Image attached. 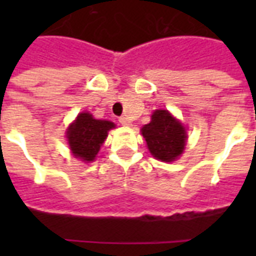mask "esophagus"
I'll return each mask as SVG.
<instances>
[{
  "instance_id": "34e87169",
  "label": "esophagus",
  "mask_w": 256,
  "mask_h": 256,
  "mask_svg": "<svg viewBox=\"0 0 256 256\" xmlns=\"http://www.w3.org/2000/svg\"><path fill=\"white\" fill-rule=\"evenodd\" d=\"M120 124H122V126H132V122H130L128 118H126V116H120Z\"/></svg>"
}]
</instances>
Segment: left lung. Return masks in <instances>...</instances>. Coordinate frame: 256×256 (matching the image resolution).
<instances>
[{"label":"left lung","mask_w":256,"mask_h":256,"mask_svg":"<svg viewBox=\"0 0 256 256\" xmlns=\"http://www.w3.org/2000/svg\"><path fill=\"white\" fill-rule=\"evenodd\" d=\"M140 132L148 152L162 162L175 160L186 146V128L168 110H156L150 124H144Z\"/></svg>","instance_id":"8db88e82"}]
</instances>
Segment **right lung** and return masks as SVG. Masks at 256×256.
I'll use <instances>...</instances> for the list:
<instances>
[{
  "instance_id": "1",
  "label": "right lung",
  "mask_w": 256,
  "mask_h": 256,
  "mask_svg": "<svg viewBox=\"0 0 256 256\" xmlns=\"http://www.w3.org/2000/svg\"><path fill=\"white\" fill-rule=\"evenodd\" d=\"M116 128L110 120H96L90 112H80L66 132L73 156L84 162H92L104 144L108 130Z\"/></svg>"
}]
</instances>
